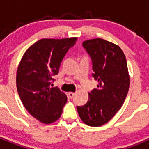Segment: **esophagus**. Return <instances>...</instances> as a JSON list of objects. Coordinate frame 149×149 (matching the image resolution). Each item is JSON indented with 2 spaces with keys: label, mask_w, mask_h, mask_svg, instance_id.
<instances>
[{
  "label": "esophagus",
  "mask_w": 149,
  "mask_h": 149,
  "mask_svg": "<svg viewBox=\"0 0 149 149\" xmlns=\"http://www.w3.org/2000/svg\"><path fill=\"white\" fill-rule=\"evenodd\" d=\"M68 97L70 98H72L74 97V96L75 95V93H72V92H70V93H68Z\"/></svg>",
  "instance_id": "obj_1"
}]
</instances>
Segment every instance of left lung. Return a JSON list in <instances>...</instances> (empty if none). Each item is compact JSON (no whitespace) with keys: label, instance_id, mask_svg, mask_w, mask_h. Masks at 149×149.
I'll return each instance as SVG.
<instances>
[{"label":"left lung","instance_id":"1","mask_svg":"<svg viewBox=\"0 0 149 149\" xmlns=\"http://www.w3.org/2000/svg\"><path fill=\"white\" fill-rule=\"evenodd\" d=\"M93 62L97 88L89 93L87 103L77 110L81 120L91 127L103 125L120 110L130 86L126 57L117 45L104 39L83 42Z\"/></svg>","mask_w":149,"mask_h":149}]
</instances>
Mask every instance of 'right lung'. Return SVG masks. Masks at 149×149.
<instances>
[{
    "label": "right lung",
    "instance_id": "obj_1",
    "mask_svg": "<svg viewBox=\"0 0 149 149\" xmlns=\"http://www.w3.org/2000/svg\"><path fill=\"white\" fill-rule=\"evenodd\" d=\"M77 37L42 39L27 48L18 67L16 86L26 110L44 124L61 116L67 96L58 87H51L60 63Z\"/></svg>",
    "mask_w": 149,
    "mask_h": 149
}]
</instances>
